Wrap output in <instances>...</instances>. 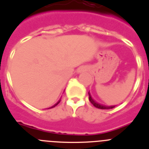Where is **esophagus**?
Returning <instances> with one entry per match:
<instances>
[{"label":"esophagus","instance_id":"obj_1","mask_svg":"<svg viewBox=\"0 0 149 149\" xmlns=\"http://www.w3.org/2000/svg\"><path fill=\"white\" fill-rule=\"evenodd\" d=\"M85 68H79V72H84L85 70Z\"/></svg>","mask_w":149,"mask_h":149}]
</instances>
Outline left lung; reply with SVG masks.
<instances>
[{"label": "left lung", "instance_id": "8db88e82", "mask_svg": "<svg viewBox=\"0 0 149 149\" xmlns=\"http://www.w3.org/2000/svg\"><path fill=\"white\" fill-rule=\"evenodd\" d=\"M88 95H89V100L90 102L92 103V104L94 107H95L96 108H98V109H113V107H115V106H105V105H102V104H99L97 102H95L93 99L92 98L91 96V94L88 93Z\"/></svg>", "mask_w": 149, "mask_h": 149}]
</instances>
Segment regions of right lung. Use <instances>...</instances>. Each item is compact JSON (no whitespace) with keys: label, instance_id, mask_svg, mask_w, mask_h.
<instances>
[{"label":"right lung","instance_id":"right-lung-1","mask_svg":"<svg viewBox=\"0 0 149 149\" xmlns=\"http://www.w3.org/2000/svg\"><path fill=\"white\" fill-rule=\"evenodd\" d=\"M61 102V99H60V100H58V102L56 103V104H54V106H52V107H50V108H53V107H56V105H57V104H58V103H59V102Z\"/></svg>","mask_w":149,"mask_h":149}]
</instances>
